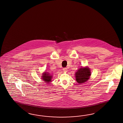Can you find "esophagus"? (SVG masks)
Listing matches in <instances>:
<instances>
[{"label": "esophagus", "instance_id": "34e87169", "mask_svg": "<svg viewBox=\"0 0 123 123\" xmlns=\"http://www.w3.org/2000/svg\"><path fill=\"white\" fill-rule=\"evenodd\" d=\"M67 69L66 68H63V71L64 72H66L67 71Z\"/></svg>", "mask_w": 123, "mask_h": 123}]
</instances>
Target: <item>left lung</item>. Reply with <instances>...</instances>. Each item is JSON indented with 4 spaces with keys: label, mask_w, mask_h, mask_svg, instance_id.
I'll use <instances>...</instances> for the list:
<instances>
[{
    "label": "left lung",
    "mask_w": 123,
    "mask_h": 123,
    "mask_svg": "<svg viewBox=\"0 0 123 123\" xmlns=\"http://www.w3.org/2000/svg\"><path fill=\"white\" fill-rule=\"evenodd\" d=\"M76 80L79 84L86 82L91 75V70L88 67H81L75 73Z\"/></svg>",
    "instance_id": "left-lung-1"
}]
</instances>
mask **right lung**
<instances>
[{"instance_id":"add662e5","label":"right lung","mask_w":123,"mask_h":123,"mask_svg":"<svg viewBox=\"0 0 123 123\" xmlns=\"http://www.w3.org/2000/svg\"><path fill=\"white\" fill-rule=\"evenodd\" d=\"M42 80H43V81L45 82H46L47 83H49L52 81V77L53 75H51L50 74H49V73L48 72H44V73L42 74Z\"/></svg>"}]
</instances>
